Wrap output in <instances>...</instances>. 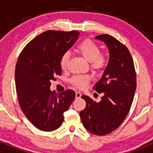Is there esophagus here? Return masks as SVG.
Returning <instances> with one entry per match:
<instances>
[{
  "mask_svg": "<svg viewBox=\"0 0 153 153\" xmlns=\"http://www.w3.org/2000/svg\"><path fill=\"white\" fill-rule=\"evenodd\" d=\"M81 96H82L81 93H79V92H76V95H75L76 99H79L81 97Z\"/></svg>",
  "mask_w": 153,
  "mask_h": 153,
  "instance_id": "34e87169",
  "label": "esophagus"
}]
</instances>
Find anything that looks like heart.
I'll return each instance as SVG.
<instances>
[{"label": "heart", "instance_id": "b5f03b06", "mask_svg": "<svg viewBox=\"0 0 153 153\" xmlns=\"http://www.w3.org/2000/svg\"><path fill=\"white\" fill-rule=\"evenodd\" d=\"M76 51L80 53L87 61L90 63L91 68L100 71L105 68L107 63L106 56L100 53V49L98 45L90 40H86L79 43L76 48ZM70 58V52L66 51L60 58V64L63 70L68 67ZM90 81V76L87 75L74 76L71 79V83L79 88H83Z\"/></svg>", "mask_w": 153, "mask_h": 153}]
</instances>
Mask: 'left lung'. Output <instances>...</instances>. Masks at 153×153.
I'll list each match as a JSON object with an SVG mask.
<instances>
[{
    "label": "left lung",
    "instance_id": "left-lung-1",
    "mask_svg": "<svg viewBox=\"0 0 153 153\" xmlns=\"http://www.w3.org/2000/svg\"><path fill=\"white\" fill-rule=\"evenodd\" d=\"M96 39L104 42L109 52L102 77L93 86L103 96L99 102L82 96L86 106L79 116L87 130L103 136L117 129L126 117L136 92V75L130 53L124 44L108 34L99 35Z\"/></svg>",
    "mask_w": 153,
    "mask_h": 153
}]
</instances>
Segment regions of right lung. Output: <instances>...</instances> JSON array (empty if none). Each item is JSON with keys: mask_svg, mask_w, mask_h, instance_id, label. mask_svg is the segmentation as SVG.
<instances>
[{"mask_svg": "<svg viewBox=\"0 0 153 153\" xmlns=\"http://www.w3.org/2000/svg\"><path fill=\"white\" fill-rule=\"evenodd\" d=\"M76 30H47L28 43L19 56L15 68V85L21 110L37 129L51 132L63 122L75 98L67 90L59 94L51 91V80L61 75L60 61L78 38Z\"/></svg>", "mask_w": 153, "mask_h": 153, "instance_id": "add662e5", "label": "right lung"}]
</instances>
